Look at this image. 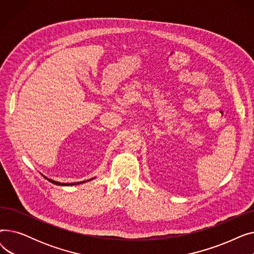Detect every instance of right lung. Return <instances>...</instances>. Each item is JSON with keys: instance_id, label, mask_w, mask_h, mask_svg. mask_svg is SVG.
<instances>
[{"instance_id": "add662e5", "label": "right lung", "mask_w": 254, "mask_h": 254, "mask_svg": "<svg viewBox=\"0 0 254 254\" xmlns=\"http://www.w3.org/2000/svg\"><path fill=\"white\" fill-rule=\"evenodd\" d=\"M44 178H45V179H47L49 182H51V183H53V184H56V185H62V186L77 185V184H81V183H84V182H86V181H90V180H92V179H95V178H91V179H89V180H86V181H81V182H75V183H61V182H58V181H55V180L48 179V178H47V177H45V176H44Z\"/></svg>"}]
</instances>
